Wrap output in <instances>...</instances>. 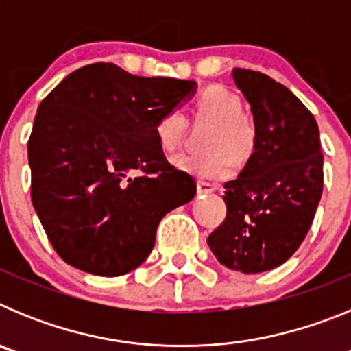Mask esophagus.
Here are the masks:
<instances>
[{
    "label": "esophagus",
    "mask_w": 351,
    "mask_h": 351,
    "mask_svg": "<svg viewBox=\"0 0 351 351\" xmlns=\"http://www.w3.org/2000/svg\"><path fill=\"white\" fill-rule=\"evenodd\" d=\"M197 188H198V195H209L213 193V191H216V186L210 184V182L207 181H198Z\"/></svg>",
    "instance_id": "34e87169"
}]
</instances>
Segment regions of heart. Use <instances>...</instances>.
<instances>
[{"label": "heart", "instance_id": "obj_1", "mask_svg": "<svg viewBox=\"0 0 351 351\" xmlns=\"http://www.w3.org/2000/svg\"><path fill=\"white\" fill-rule=\"evenodd\" d=\"M193 119L197 123H213L206 138L207 153L191 156L179 154L173 165L200 179L221 181L234 173V161L243 160L253 149L255 133L243 117V104L232 91L219 86L207 88L193 105ZM186 132V119L181 110L172 108L158 119L154 126L160 147L170 153L181 145Z\"/></svg>", "mask_w": 351, "mask_h": 351}]
</instances>
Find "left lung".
I'll return each instance as SVG.
<instances>
[{
  "label": "left lung",
  "mask_w": 351,
  "mask_h": 351,
  "mask_svg": "<svg viewBox=\"0 0 351 351\" xmlns=\"http://www.w3.org/2000/svg\"><path fill=\"white\" fill-rule=\"evenodd\" d=\"M255 123L253 154L225 182L226 218L207 237L219 263L258 274L280 267L302 244L324 190L320 132L306 105L260 71L234 68Z\"/></svg>",
  "instance_id": "left-lung-1"
}]
</instances>
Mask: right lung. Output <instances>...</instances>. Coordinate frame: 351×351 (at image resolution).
<instances>
[{"label": "right lung", "mask_w": 351, "mask_h": 351, "mask_svg": "<svg viewBox=\"0 0 351 351\" xmlns=\"http://www.w3.org/2000/svg\"><path fill=\"white\" fill-rule=\"evenodd\" d=\"M195 91L193 80L95 63L43 98L27 141L31 200L64 262L126 274L149 256L161 218L195 197V179L170 165L154 133Z\"/></svg>", "instance_id": "right-lung-1"}]
</instances>
